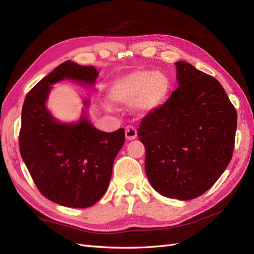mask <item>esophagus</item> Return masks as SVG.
Instances as JSON below:
<instances>
[{
  "label": "esophagus",
  "mask_w": 254,
  "mask_h": 254,
  "mask_svg": "<svg viewBox=\"0 0 254 254\" xmlns=\"http://www.w3.org/2000/svg\"><path fill=\"white\" fill-rule=\"evenodd\" d=\"M136 133H137V131L133 126H127L125 128V136H126V139L129 141L134 140L136 137Z\"/></svg>",
  "instance_id": "34e87169"
}]
</instances>
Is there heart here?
I'll return each instance as SVG.
<instances>
[{
	"instance_id": "obj_1",
	"label": "heart",
	"mask_w": 254,
	"mask_h": 254,
	"mask_svg": "<svg viewBox=\"0 0 254 254\" xmlns=\"http://www.w3.org/2000/svg\"><path fill=\"white\" fill-rule=\"evenodd\" d=\"M171 89V80L164 73L139 70L115 79L110 86L109 97L119 104L134 103L137 112L147 114L164 104Z\"/></svg>"
}]
</instances>
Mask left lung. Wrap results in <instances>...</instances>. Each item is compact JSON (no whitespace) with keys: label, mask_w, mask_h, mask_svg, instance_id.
Wrapping results in <instances>:
<instances>
[{"label":"left lung","mask_w":254,"mask_h":254,"mask_svg":"<svg viewBox=\"0 0 254 254\" xmlns=\"http://www.w3.org/2000/svg\"><path fill=\"white\" fill-rule=\"evenodd\" d=\"M177 88L142 120L146 176L158 193L190 200L211 189L231 161L237 114L219 81L176 63Z\"/></svg>","instance_id":"8db88e82"}]
</instances>
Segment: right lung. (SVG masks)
Masks as SVG:
<instances>
[{
    "label": "right lung",
    "mask_w": 254,
    "mask_h": 254,
    "mask_svg": "<svg viewBox=\"0 0 254 254\" xmlns=\"http://www.w3.org/2000/svg\"><path fill=\"white\" fill-rule=\"evenodd\" d=\"M94 66L67 60L38 82L23 104L19 147L21 157L40 193L68 207L92 206L106 193L114 159L125 142V130H97L84 112L75 124L53 118L47 101L52 84L72 79L94 84ZM89 106V101H84Z\"/></svg>",
    "instance_id": "obj_1"
}]
</instances>
